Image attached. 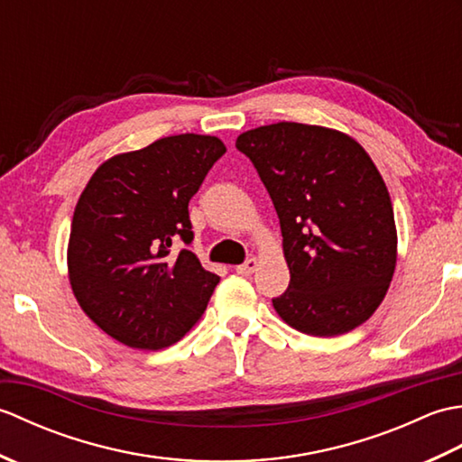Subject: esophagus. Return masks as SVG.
<instances>
[{
    "label": "esophagus",
    "instance_id": "1",
    "mask_svg": "<svg viewBox=\"0 0 462 462\" xmlns=\"http://www.w3.org/2000/svg\"><path fill=\"white\" fill-rule=\"evenodd\" d=\"M258 266H260L258 258H250V260H246L244 263H240V266H236V272L242 273V276H250V273H254V272L258 270Z\"/></svg>",
    "mask_w": 462,
    "mask_h": 462
}]
</instances>
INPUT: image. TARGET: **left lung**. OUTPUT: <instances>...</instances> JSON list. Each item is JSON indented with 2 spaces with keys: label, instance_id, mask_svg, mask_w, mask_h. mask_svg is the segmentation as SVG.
Returning a JSON list of instances; mask_svg holds the SVG:
<instances>
[{
  "label": "left lung",
  "instance_id": "obj_1",
  "mask_svg": "<svg viewBox=\"0 0 462 462\" xmlns=\"http://www.w3.org/2000/svg\"><path fill=\"white\" fill-rule=\"evenodd\" d=\"M278 212L290 286L278 316L301 333L336 337L367 321L397 263L393 204L377 166L349 134L276 123L242 133Z\"/></svg>",
  "mask_w": 462,
  "mask_h": 462
}]
</instances>
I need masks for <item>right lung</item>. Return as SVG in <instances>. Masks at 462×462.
<instances>
[{"label":"right lung","instance_id":"obj_1","mask_svg":"<svg viewBox=\"0 0 462 462\" xmlns=\"http://www.w3.org/2000/svg\"><path fill=\"white\" fill-rule=\"evenodd\" d=\"M226 152L210 134H174L115 154L95 171L75 206L69 282L81 310L106 336L134 349H162L202 318L220 278L190 250L189 202Z\"/></svg>","mask_w":462,"mask_h":462}]
</instances>
